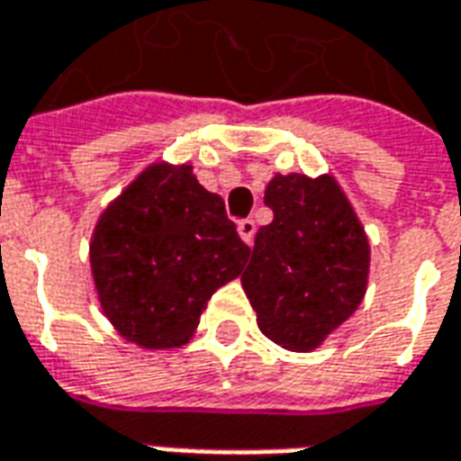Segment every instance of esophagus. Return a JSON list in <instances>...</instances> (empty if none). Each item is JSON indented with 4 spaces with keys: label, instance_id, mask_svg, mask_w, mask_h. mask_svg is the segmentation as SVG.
Masks as SVG:
<instances>
[{
    "label": "esophagus",
    "instance_id": "1",
    "mask_svg": "<svg viewBox=\"0 0 461 461\" xmlns=\"http://www.w3.org/2000/svg\"><path fill=\"white\" fill-rule=\"evenodd\" d=\"M237 230H240V237L247 244H254V234H257V224H254V220H241L240 224H237Z\"/></svg>",
    "mask_w": 461,
    "mask_h": 461
}]
</instances>
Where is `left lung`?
Returning <instances> with one entry per match:
<instances>
[{
  "label": "left lung",
  "mask_w": 461,
  "mask_h": 461,
  "mask_svg": "<svg viewBox=\"0 0 461 461\" xmlns=\"http://www.w3.org/2000/svg\"><path fill=\"white\" fill-rule=\"evenodd\" d=\"M264 202L274 220L254 237L241 289L267 339L311 353L366 296L370 241L333 175H274Z\"/></svg>",
  "instance_id": "left-lung-1"
}]
</instances>
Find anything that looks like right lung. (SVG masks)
<instances>
[{
	"label": "right lung",
	"mask_w": 461,
	"mask_h": 461,
	"mask_svg": "<svg viewBox=\"0 0 461 461\" xmlns=\"http://www.w3.org/2000/svg\"><path fill=\"white\" fill-rule=\"evenodd\" d=\"M251 249L192 165L152 162L95 221L88 244L98 303L122 339L148 350L194 336L212 294Z\"/></svg>",
	"instance_id": "obj_1"
}]
</instances>
